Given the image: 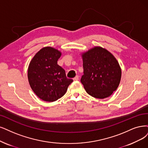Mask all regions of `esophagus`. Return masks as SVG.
Segmentation results:
<instances>
[{"instance_id": "34e87169", "label": "esophagus", "mask_w": 148, "mask_h": 148, "mask_svg": "<svg viewBox=\"0 0 148 148\" xmlns=\"http://www.w3.org/2000/svg\"><path fill=\"white\" fill-rule=\"evenodd\" d=\"M79 79V75H76L75 77L73 79V80H74V81H77V80H78Z\"/></svg>"}]
</instances>
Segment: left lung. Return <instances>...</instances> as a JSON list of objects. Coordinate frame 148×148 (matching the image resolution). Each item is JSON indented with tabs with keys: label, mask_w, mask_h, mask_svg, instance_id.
<instances>
[{
	"label": "left lung",
	"mask_w": 148,
	"mask_h": 148,
	"mask_svg": "<svg viewBox=\"0 0 148 148\" xmlns=\"http://www.w3.org/2000/svg\"><path fill=\"white\" fill-rule=\"evenodd\" d=\"M82 57L84 75L80 81L87 93L97 99L111 96L121 78V69L116 58L100 46L82 53Z\"/></svg>",
	"instance_id": "left-lung-1"
}]
</instances>
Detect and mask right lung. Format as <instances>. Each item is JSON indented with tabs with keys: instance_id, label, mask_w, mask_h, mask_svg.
Masks as SVG:
<instances>
[{
	"instance_id": "right-lung-1",
	"label": "right lung",
	"mask_w": 148,
	"mask_h": 148,
	"mask_svg": "<svg viewBox=\"0 0 148 148\" xmlns=\"http://www.w3.org/2000/svg\"><path fill=\"white\" fill-rule=\"evenodd\" d=\"M62 53L52 47H45L33 57L28 68V80L35 95L41 99L53 102L66 92L73 80L57 64Z\"/></svg>"
}]
</instances>
